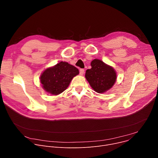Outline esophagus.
Masks as SVG:
<instances>
[{
    "instance_id": "obj_1",
    "label": "esophagus",
    "mask_w": 158,
    "mask_h": 158,
    "mask_svg": "<svg viewBox=\"0 0 158 158\" xmlns=\"http://www.w3.org/2000/svg\"><path fill=\"white\" fill-rule=\"evenodd\" d=\"M84 72H85V70L83 69H80V75H83L84 74Z\"/></svg>"
}]
</instances>
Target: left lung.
Wrapping results in <instances>:
<instances>
[{
  "mask_svg": "<svg viewBox=\"0 0 158 158\" xmlns=\"http://www.w3.org/2000/svg\"><path fill=\"white\" fill-rule=\"evenodd\" d=\"M90 64L92 68L87 69L85 78L91 87L98 93L110 90L116 80L114 69L98 59H94Z\"/></svg>",
  "mask_w": 158,
  "mask_h": 158,
  "instance_id": "8db88e82",
  "label": "left lung"
}]
</instances>
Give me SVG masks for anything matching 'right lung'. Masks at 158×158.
Masks as SVG:
<instances>
[{
	"instance_id": "add662e5",
	"label": "right lung",
	"mask_w": 158,
	"mask_h": 158,
	"mask_svg": "<svg viewBox=\"0 0 158 158\" xmlns=\"http://www.w3.org/2000/svg\"><path fill=\"white\" fill-rule=\"evenodd\" d=\"M78 74L79 71L75 66L61 61L42 73L40 83L46 92L56 95L64 92L73 78Z\"/></svg>"
}]
</instances>
